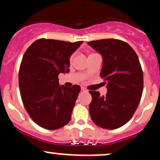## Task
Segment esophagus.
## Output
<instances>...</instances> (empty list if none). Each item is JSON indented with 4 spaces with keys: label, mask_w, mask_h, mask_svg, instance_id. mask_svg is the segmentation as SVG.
Masks as SVG:
<instances>
[{
    "label": "esophagus",
    "mask_w": 160,
    "mask_h": 160,
    "mask_svg": "<svg viewBox=\"0 0 160 160\" xmlns=\"http://www.w3.org/2000/svg\"><path fill=\"white\" fill-rule=\"evenodd\" d=\"M81 90H82V92H86V89L84 87H81Z\"/></svg>",
    "instance_id": "1"
}]
</instances>
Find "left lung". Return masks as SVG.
I'll use <instances>...</instances> for the list:
<instances>
[{"instance_id": "obj_1", "label": "left lung", "mask_w": 160, "mask_h": 160, "mask_svg": "<svg viewBox=\"0 0 160 160\" xmlns=\"http://www.w3.org/2000/svg\"><path fill=\"white\" fill-rule=\"evenodd\" d=\"M102 56L100 76L106 80L108 92L101 96L90 91L89 113L95 125L107 129L122 126L132 118L143 92V72L138 57L126 42L103 39L88 42Z\"/></svg>"}]
</instances>
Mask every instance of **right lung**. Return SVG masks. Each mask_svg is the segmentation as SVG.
<instances>
[{"label": "right lung", "instance_id": "1", "mask_svg": "<svg viewBox=\"0 0 160 160\" xmlns=\"http://www.w3.org/2000/svg\"><path fill=\"white\" fill-rule=\"evenodd\" d=\"M82 41L39 39L24 54L19 84L25 108L34 122L54 130L71 120L80 86H60L58 74L70 71V57Z\"/></svg>", "mask_w": 160, "mask_h": 160}]
</instances>
